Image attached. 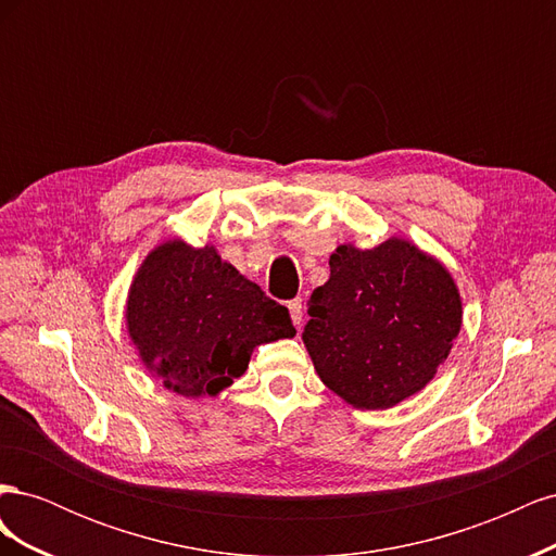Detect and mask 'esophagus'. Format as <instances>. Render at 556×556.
I'll return each instance as SVG.
<instances>
[{
  "mask_svg": "<svg viewBox=\"0 0 556 556\" xmlns=\"http://www.w3.org/2000/svg\"><path fill=\"white\" fill-rule=\"evenodd\" d=\"M288 308H290V315H292V323L299 327L301 319H304V304H301V299L299 296L292 299L290 304H288Z\"/></svg>",
  "mask_w": 556,
  "mask_h": 556,
  "instance_id": "obj_1",
  "label": "esophagus"
}]
</instances>
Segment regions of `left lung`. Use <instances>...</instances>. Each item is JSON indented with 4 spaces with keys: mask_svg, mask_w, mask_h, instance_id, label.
Here are the masks:
<instances>
[{
    "mask_svg": "<svg viewBox=\"0 0 556 556\" xmlns=\"http://www.w3.org/2000/svg\"><path fill=\"white\" fill-rule=\"evenodd\" d=\"M308 301L304 343L317 376L355 408L378 410L422 390L462 327L445 268L401 239L339 245Z\"/></svg>",
    "mask_w": 556,
    "mask_h": 556,
    "instance_id": "obj_1",
    "label": "left lung"
}]
</instances>
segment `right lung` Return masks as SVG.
<instances>
[{"instance_id":"1","label":"right lung","mask_w":556,"mask_h":556,"mask_svg":"<svg viewBox=\"0 0 556 556\" xmlns=\"http://www.w3.org/2000/svg\"><path fill=\"white\" fill-rule=\"evenodd\" d=\"M127 329L164 387L217 394L248 368L252 348L292 339L290 311L245 280L213 248L182 241L150 252L131 282Z\"/></svg>"}]
</instances>
